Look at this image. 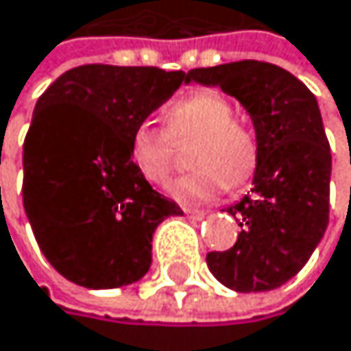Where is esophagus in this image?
<instances>
[{"label": "esophagus", "mask_w": 351, "mask_h": 351, "mask_svg": "<svg viewBox=\"0 0 351 351\" xmlns=\"http://www.w3.org/2000/svg\"><path fill=\"white\" fill-rule=\"evenodd\" d=\"M183 210H185V215L191 217V219H202L206 215L204 210H200V208H183Z\"/></svg>", "instance_id": "1"}]
</instances>
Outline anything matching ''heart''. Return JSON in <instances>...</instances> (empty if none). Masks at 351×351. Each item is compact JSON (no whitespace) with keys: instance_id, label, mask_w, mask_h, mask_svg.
Listing matches in <instances>:
<instances>
[{"instance_id":"1","label":"heart","mask_w":351,"mask_h":351,"mask_svg":"<svg viewBox=\"0 0 351 351\" xmlns=\"http://www.w3.org/2000/svg\"><path fill=\"white\" fill-rule=\"evenodd\" d=\"M166 130L145 121L130 136V162L153 185H166L177 145L196 141L189 164L196 166L170 193L181 202L210 200L228 185L241 187L254 177L258 166V141L254 132L234 119L230 99L217 91H196L172 102L166 112Z\"/></svg>"}]
</instances>
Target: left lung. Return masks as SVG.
Here are the masks:
<instances>
[{"mask_svg":"<svg viewBox=\"0 0 351 351\" xmlns=\"http://www.w3.org/2000/svg\"><path fill=\"white\" fill-rule=\"evenodd\" d=\"M187 78L237 97L258 141L252 193L228 208L241 232L226 252L206 254L208 271L237 292L275 290L307 264L328 226L332 158L317 99L288 70L254 59Z\"/></svg>","mask_w":351,"mask_h":351,"instance_id":"obj_1","label":"left lung"}]
</instances>
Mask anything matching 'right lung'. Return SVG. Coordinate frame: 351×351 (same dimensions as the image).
<instances>
[{"label":"right lung","instance_id":"obj_1","mask_svg":"<svg viewBox=\"0 0 351 351\" xmlns=\"http://www.w3.org/2000/svg\"><path fill=\"white\" fill-rule=\"evenodd\" d=\"M185 72L89 63L61 74L23 145V206L55 271L89 290L143 279L153 232L183 215L130 162V136L187 82Z\"/></svg>","mask_w":351,"mask_h":351}]
</instances>
